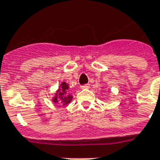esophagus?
<instances>
[{"label":"esophagus","instance_id":"esophagus-1","mask_svg":"<svg viewBox=\"0 0 160 160\" xmlns=\"http://www.w3.org/2000/svg\"><path fill=\"white\" fill-rule=\"evenodd\" d=\"M89 84H84V85L81 86V88L82 89H88V88H89Z\"/></svg>","mask_w":160,"mask_h":160}]
</instances>
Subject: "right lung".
Segmentation results:
<instances>
[{
	"label": "right lung",
	"instance_id": "right-lung-1",
	"mask_svg": "<svg viewBox=\"0 0 160 160\" xmlns=\"http://www.w3.org/2000/svg\"><path fill=\"white\" fill-rule=\"evenodd\" d=\"M69 85L66 82L63 81L59 84V87L58 88L55 94L52 98V101L54 103H61L63 105H66L69 104L72 101L73 96L69 94L68 92Z\"/></svg>",
	"mask_w": 160,
	"mask_h": 160
}]
</instances>
